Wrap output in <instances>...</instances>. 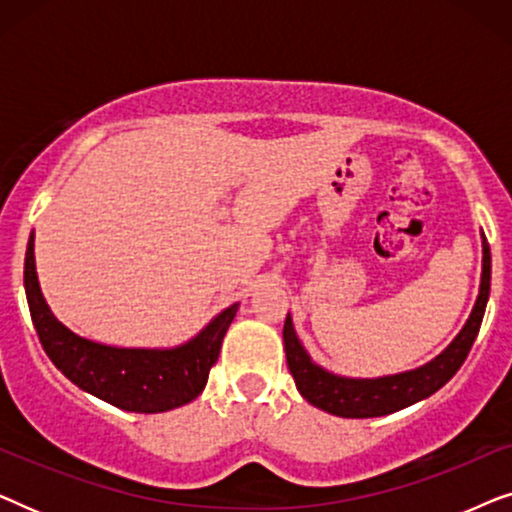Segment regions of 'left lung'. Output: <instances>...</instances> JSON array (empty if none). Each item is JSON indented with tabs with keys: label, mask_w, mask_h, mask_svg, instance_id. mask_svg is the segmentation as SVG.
<instances>
[{
	"label": "left lung",
	"mask_w": 512,
	"mask_h": 512,
	"mask_svg": "<svg viewBox=\"0 0 512 512\" xmlns=\"http://www.w3.org/2000/svg\"><path fill=\"white\" fill-rule=\"evenodd\" d=\"M489 282H492V254L489 244L482 237V277L480 293L475 300L473 312L461 328V333L450 342V347L436 359L424 363L415 370H405L398 375L375 377V380H356V377H340L317 366L300 345L296 331H293L291 314L284 321V349L286 363L296 380V387L307 403L314 408L331 412L338 417L366 419L382 417L391 412L408 408V405L422 401V398L436 394L445 382H450L454 373L466 361L475 338H478L482 317L489 298Z\"/></svg>",
	"instance_id": "8db88e82"
}]
</instances>
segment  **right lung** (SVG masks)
Listing matches in <instances>:
<instances>
[{"label": "right lung", "mask_w": 512, "mask_h": 512, "mask_svg": "<svg viewBox=\"0 0 512 512\" xmlns=\"http://www.w3.org/2000/svg\"><path fill=\"white\" fill-rule=\"evenodd\" d=\"M25 296L41 347L55 368L88 394L144 415L174 410L202 394L209 370L219 359L223 335L237 312V303L226 307L195 338L172 349L109 347L86 340L60 324L41 296L34 268V235L25 254Z\"/></svg>", "instance_id": "right-lung-1"}]
</instances>
